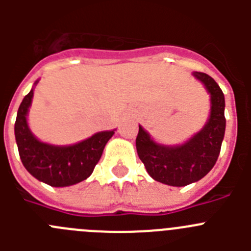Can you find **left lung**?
Listing matches in <instances>:
<instances>
[{"label": "left lung", "instance_id": "1", "mask_svg": "<svg viewBox=\"0 0 251 251\" xmlns=\"http://www.w3.org/2000/svg\"><path fill=\"white\" fill-rule=\"evenodd\" d=\"M194 76L205 85L211 97L210 118L205 127L181 146L159 145L141 126L136 139L137 153L148 175L168 186H187L205 177L216 163L225 134L223 90L205 73L195 72Z\"/></svg>", "mask_w": 251, "mask_h": 251}]
</instances>
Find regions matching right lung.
Segmentation results:
<instances>
[{
    "label": "right lung",
    "instance_id": "1",
    "mask_svg": "<svg viewBox=\"0 0 251 251\" xmlns=\"http://www.w3.org/2000/svg\"><path fill=\"white\" fill-rule=\"evenodd\" d=\"M32 97L34 89L20 104L15 123V137L22 165L35 178L52 187L72 186L86 179L93 174L114 130L95 133L90 138L72 146L40 142L27 126V112Z\"/></svg>",
    "mask_w": 251,
    "mask_h": 251
}]
</instances>
